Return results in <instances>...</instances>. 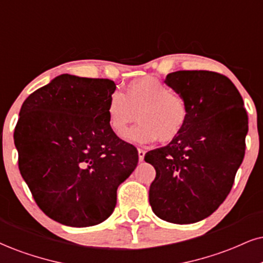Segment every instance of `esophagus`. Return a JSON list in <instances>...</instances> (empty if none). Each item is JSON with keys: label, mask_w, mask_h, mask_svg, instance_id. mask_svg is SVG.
I'll return each mask as SVG.
<instances>
[{"label": "esophagus", "mask_w": 263, "mask_h": 263, "mask_svg": "<svg viewBox=\"0 0 263 263\" xmlns=\"http://www.w3.org/2000/svg\"><path fill=\"white\" fill-rule=\"evenodd\" d=\"M138 154H139V161H140V162L144 161L145 150H142V148H138Z\"/></svg>", "instance_id": "1"}]
</instances>
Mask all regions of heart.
<instances>
[{
    "label": "heart",
    "mask_w": 263,
    "mask_h": 263,
    "mask_svg": "<svg viewBox=\"0 0 263 263\" xmlns=\"http://www.w3.org/2000/svg\"><path fill=\"white\" fill-rule=\"evenodd\" d=\"M138 115L141 122L124 135L135 144H150L174 140L185 128L189 107L180 93L154 77H142L125 86L123 93L116 91L106 105L107 123L111 130L122 137L127 125Z\"/></svg>",
    "instance_id": "heart-1"
}]
</instances>
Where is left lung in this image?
Returning a JSON list of instances; mask_svg holds the SVG:
<instances>
[{
  "label": "left lung",
  "instance_id": "8db88e82",
  "mask_svg": "<svg viewBox=\"0 0 263 263\" xmlns=\"http://www.w3.org/2000/svg\"><path fill=\"white\" fill-rule=\"evenodd\" d=\"M189 107L184 130L145 155L156 170L148 191L155 215L190 224L226 200L245 155L248 115L234 84L210 70H178L164 80Z\"/></svg>",
  "mask_w": 263,
  "mask_h": 263
}]
</instances>
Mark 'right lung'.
<instances>
[{"label":"right lung","mask_w":263,"mask_h":263,"mask_svg":"<svg viewBox=\"0 0 263 263\" xmlns=\"http://www.w3.org/2000/svg\"><path fill=\"white\" fill-rule=\"evenodd\" d=\"M109 79L61 74L23 103L14 145L23 179L53 221L91 227L112 215L117 189L139 161L107 123Z\"/></svg>","instance_id":"right-lung-1"}]
</instances>
